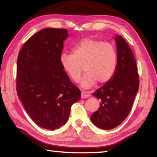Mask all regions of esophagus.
I'll return each mask as SVG.
<instances>
[{
  "instance_id": "esophagus-1",
  "label": "esophagus",
  "mask_w": 157,
  "mask_h": 157,
  "mask_svg": "<svg viewBox=\"0 0 157 157\" xmlns=\"http://www.w3.org/2000/svg\"><path fill=\"white\" fill-rule=\"evenodd\" d=\"M90 96V95L89 94H86V92H85L84 91H82V93H81V97H82V99H84V98H89Z\"/></svg>"
}]
</instances>
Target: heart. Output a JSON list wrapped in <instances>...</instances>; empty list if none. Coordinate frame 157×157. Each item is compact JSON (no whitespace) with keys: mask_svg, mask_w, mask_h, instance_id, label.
<instances>
[{"mask_svg":"<svg viewBox=\"0 0 157 157\" xmlns=\"http://www.w3.org/2000/svg\"><path fill=\"white\" fill-rule=\"evenodd\" d=\"M118 55L112 44L93 39H84L71 49V54L63 52L59 61L65 73L73 81H80L82 87L91 88L98 82L105 84L111 79L116 70Z\"/></svg>","mask_w":157,"mask_h":157,"instance_id":"1","label":"heart"}]
</instances>
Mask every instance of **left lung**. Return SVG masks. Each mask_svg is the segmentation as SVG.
<instances>
[{"label": "left lung", "mask_w": 157, "mask_h": 157, "mask_svg": "<svg viewBox=\"0 0 157 157\" xmlns=\"http://www.w3.org/2000/svg\"><path fill=\"white\" fill-rule=\"evenodd\" d=\"M118 63L112 78L92 95L100 100V107L91 116L95 126L102 129L115 128L130 113L139 88V75L131 48L117 35Z\"/></svg>", "instance_id": "obj_1"}]
</instances>
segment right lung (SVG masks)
Segmentation results:
<instances>
[{
	"mask_svg": "<svg viewBox=\"0 0 157 157\" xmlns=\"http://www.w3.org/2000/svg\"><path fill=\"white\" fill-rule=\"evenodd\" d=\"M66 29L45 28L32 36L18 55L17 95L28 115L42 128L55 130L67 122L80 90L61 66Z\"/></svg>",
	"mask_w": 157,
	"mask_h": 157,
	"instance_id": "1",
	"label": "right lung"
}]
</instances>
